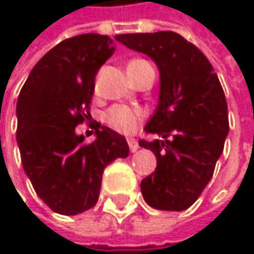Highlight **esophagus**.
<instances>
[{"label":"esophagus","instance_id":"1","mask_svg":"<svg viewBox=\"0 0 254 254\" xmlns=\"http://www.w3.org/2000/svg\"><path fill=\"white\" fill-rule=\"evenodd\" d=\"M128 144H129V149H131V152H135L140 146H138V141L135 140V138H128Z\"/></svg>","mask_w":254,"mask_h":254}]
</instances>
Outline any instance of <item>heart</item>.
Here are the masks:
<instances>
[{
    "label": "heart",
    "mask_w": 254,
    "mask_h": 254,
    "mask_svg": "<svg viewBox=\"0 0 254 254\" xmlns=\"http://www.w3.org/2000/svg\"><path fill=\"white\" fill-rule=\"evenodd\" d=\"M144 119V111L135 106L128 105H114L106 113V123L120 134L134 132Z\"/></svg>",
    "instance_id": "1"
}]
</instances>
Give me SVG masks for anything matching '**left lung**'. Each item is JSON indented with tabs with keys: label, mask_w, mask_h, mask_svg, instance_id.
Masks as SVG:
<instances>
[{
	"label": "left lung",
	"mask_w": 254,
	"mask_h": 254,
	"mask_svg": "<svg viewBox=\"0 0 254 254\" xmlns=\"http://www.w3.org/2000/svg\"><path fill=\"white\" fill-rule=\"evenodd\" d=\"M131 50L148 55L160 70V96L144 126L154 141L141 148L157 157V168L143 178L144 201L158 210H186L212 180L229 134L227 100L209 59L175 32L116 36Z\"/></svg>",
	"instance_id": "left-lung-1"
}]
</instances>
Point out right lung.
<instances>
[{"instance_id": "obj_1", "label": "right lung", "mask_w": 254, "mask_h": 254, "mask_svg": "<svg viewBox=\"0 0 254 254\" xmlns=\"http://www.w3.org/2000/svg\"><path fill=\"white\" fill-rule=\"evenodd\" d=\"M106 35L68 38L45 53L28 74L16 103V141L22 168L53 212L77 215L96 206L103 169L129 154L123 135L97 122L85 143L76 126L90 120L99 68L114 53Z\"/></svg>"}]
</instances>
